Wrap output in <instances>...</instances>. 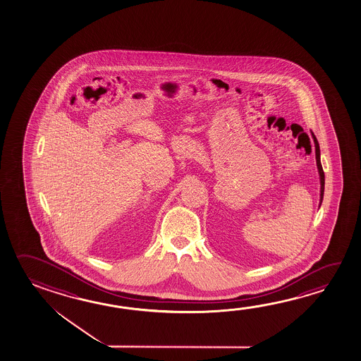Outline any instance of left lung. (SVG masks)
<instances>
[{
  "label": "left lung",
  "instance_id": "8db88e82",
  "mask_svg": "<svg viewBox=\"0 0 361 361\" xmlns=\"http://www.w3.org/2000/svg\"><path fill=\"white\" fill-rule=\"evenodd\" d=\"M313 141H314V147H316V160H317V168L319 171V177H321V203L324 200V171L322 169V164H321V159H319V145H318L317 139L316 136L313 135Z\"/></svg>",
  "mask_w": 361,
  "mask_h": 361
}]
</instances>
